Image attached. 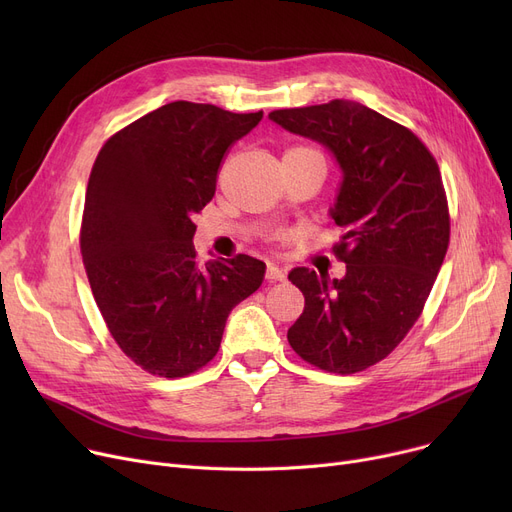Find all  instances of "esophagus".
Wrapping results in <instances>:
<instances>
[{
    "mask_svg": "<svg viewBox=\"0 0 512 512\" xmlns=\"http://www.w3.org/2000/svg\"><path fill=\"white\" fill-rule=\"evenodd\" d=\"M286 278V274L280 270V267H276V265H267V270H265V280H270V282H282Z\"/></svg>",
    "mask_w": 512,
    "mask_h": 512,
    "instance_id": "esophagus-1",
    "label": "esophagus"
}]
</instances>
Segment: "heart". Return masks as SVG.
<instances>
[{"mask_svg": "<svg viewBox=\"0 0 512 512\" xmlns=\"http://www.w3.org/2000/svg\"><path fill=\"white\" fill-rule=\"evenodd\" d=\"M284 155H294V157H309V159H317L319 164H326L324 161V153H321L317 147L313 145H294L290 147Z\"/></svg>", "mask_w": 512, "mask_h": 512, "instance_id": "obj_1", "label": "heart"}]
</instances>
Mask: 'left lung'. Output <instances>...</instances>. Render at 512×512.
<instances>
[{"label": "left lung", "mask_w": 512, "mask_h": 512, "mask_svg": "<svg viewBox=\"0 0 512 512\" xmlns=\"http://www.w3.org/2000/svg\"><path fill=\"white\" fill-rule=\"evenodd\" d=\"M282 128L326 145L344 180L332 220L346 276L294 267L305 297L288 330L303 361L340 375L386 359L432 292L450 242V213L436 157L413 130L348 99L274 110Z\"/></svg>", "instance_id": "1"}]
</instances>
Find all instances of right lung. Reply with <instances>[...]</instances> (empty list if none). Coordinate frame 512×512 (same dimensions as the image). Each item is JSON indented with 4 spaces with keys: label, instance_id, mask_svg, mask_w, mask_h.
Masks as SVG:
<instances>
[{
    "label": "right lung",
    "instance_id": "right-lung-1",
    "mask_svg": "<svg viewBox=\"0 0 512 512\" xmlns=\"http://www.w3.org/2000/svg\"><path fill=\"white\" fill-rule=\"evenodd\" d=\"M261 118L172 101L112 134L95 159L80 253L107 330L151 375L205 367L230 311L263 282V261L238 253L201 265L193 247L224 155Z\"/></svg>",
    "mask_w": 512,
    "mask_h": 512
}]
</instances>
